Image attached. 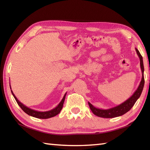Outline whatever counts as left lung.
I'll use <instances>...</instances> for the list:
<instances>
[{
  "label": "left lung",
  "instance_id": "8db88e82",
  "mask_svg": "<svg viewBox=\"0 0 150 150\" xmlns=\"http://www.w3.org/2000/svg\"><path fill=\"white\" fill-rule=\"evenodd\" d=\"M135 50L139 57L140 65H141V69L142 71V79L141 82H140L138 88L137 89L136 91L134 92V93H133L128 99L124 101L122 104L118 105V106L115 107L109 108V109L104 110L100 109V108H97L88 102L89 106H90L92 112H93V113L95 115L103 118H114L122 115L125 114L126 113L128 112V111L131 110V108L133 106V105L135 104L136 101L138 100V98L141 96L144 85V64H143L142 57L137 49L135 48Z\"/></svg>",
  "mask_w": 150,
  "mask_h": 150
}]
</instances>
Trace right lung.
<instances>
[{"label": "right lung", "mask_w": 150, "mask_h": 150, "mask_svg": "<svg viewBox=\"0 0 150 150\" xmlns=\"http://www.w3.org/2000/svg\"><path fill=\"white\" fill-rule=\"evenodd\" d=\"M10 89H11V86H10ZM11 91L13 96L14 97L15 99L16 100L17 104H18V106L21 108V109L23 110L25 113H27L28 115H30L31 117L38 118V119H49V118L55 117L57 115H58L60 112V111H61L62 108L63 107V104H64V100H65L66 95L67 93H66L64 94L62 100L60 102V103L57 105V106L55 108H53V109H52V110L47 111H36V110L31 109V108L25 106L24 104L21 103V102L17 99V98L16 97V96L14 95L13 91L11 90Z\"/></svg>", "instance_id": "right-lung-1"}]
</instances>
